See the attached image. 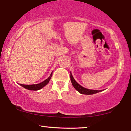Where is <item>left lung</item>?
Instances as JSON below:
<instances>
[{
  "label": "left lung",
  "instance_id": "8db88e82",
  "mask_svg": "<svg viewBox=\"0 0 131 131\" xmlns=\"http://www.w3.org/2000/svg\"><path fill=\"white\" fill-rule=\"evenodd\" d=\"M70 79H71V81L72 84L74 88H75V90H77L79 93H80L81 94H93L95 93H99L100 92H102L103 90H90V89H88L86 88H84L80 86L79 83H77L76 82V81L75 80L74 77L72 75L71 73H70Z\"/></svg>",
  "mask_w": 131,
  "mask_h": 131
}]
</instances>
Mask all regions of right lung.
Wrapping results in <instances>:
<instances>
[{
  "label": "right lung",
  "instance_id": "obj_1",
  "mask_svg": "<svg viewBox=\"0 0 131 131\" xmlns=\"http://www.w3.org/2000/svg\"><path fill=\"white\" fill-rule=\"evenodd\" d=\"M52 75V72L51 73L50 76L48 77V79H47L45 80H44L42 82H41L39 84H20V85L21 86L23 87V88H25L26 89H28V90H38L39 89H42V88H43L45 86L48 84L50 81Z\"/></svg>",
  "mask_w": 131,
  "mask_h": 131
}]
</instances>
